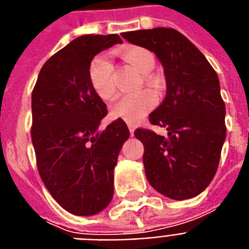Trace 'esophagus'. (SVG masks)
<instances>
[{"label":"esophagus","mask_w":249,"mask_h":249,"mask_svg":"<svg viewBox=\"0 0 249 249\" xmlns=\"http://www.w3.org/2000/svg\"><path fill=\"white\" fill-rule=\"evenodd\" d=\"M128 130H130V134L134 135L135 132V126L134 124H131V123H128Z\"/></svg>","instance_id":"1"}]
</instances>
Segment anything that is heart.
I'll return each instance as SVG.
<instances>
[{
	"label": "heart",
	"instance_id": "obj_1",
	"mask_svg": "<svg viewBox=\"0 0 249 249\" xmlns=\"http://www.w3.org/2000/svg\"><path fill=\"white\" fill-rule=\"evenodd\" d=\"M121 55L128 66L142 75L151 72L156 65L153 53L142 46H128L121 52ZM88 80L100 98L113 100L117 96L114 70L107 55L97 54L92 58L88 66ZM155 93L151 90H142L119 98L111 109V114L115 118L124 119L126 122L136 123L155 107Z\"/></svg>",
	"mask_w": 249,
	"mask_h": 249
}]
</instances>
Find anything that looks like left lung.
Wrapping results in <instances>:
<instances>
[{
  "mask_svg": "<svg viewBox=\"0 0 249 249\" xmlns=\"http://www.w3.org/2000/svg\"><path fill=\"white\" fill-rule=\"evenodd\" d=\"M122 36L153 52L166 79V97L149 114V122L165 127L167 136L149 128L135 131L144 145L146 179L166 197H195L214 177L226 139V109L217 72L203 53L174 28L131 31Z\"/></svg>",
  "mask_w": 249,
  "mask_h": 249,
  "instance_id": "1",
  "label": "left lung"
}]
</instances>
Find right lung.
<instances>
[{
    "label": "right lung",
    "mask_w": 249,
    "mask_h": 249,
    "mask_svg": "<svg viewBox=\"0 0 249 249\" xmlns=\"http://www.w3.org/2000/svg\"><path fill=\"white\" fill-rule=\"evenodd\" d=\"M118 35H84L48 59L32 90L31 138L38 174L55 201L75 215H93L114 194V166L130 131L122 118L98 130L107 105L88 80L94 55Z\"/></svg>",
    "instance_id": "1"
}]
</instances>
